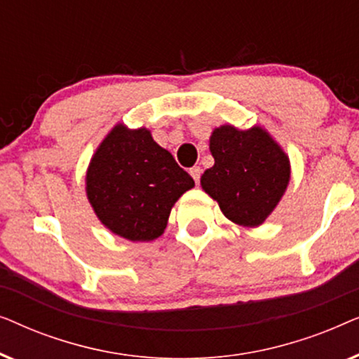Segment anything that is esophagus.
Masks as SVG:
<instances>
[{"instance_id": "1", "label": "esophagus", "mask_w": 359, "mask_h": 359, "mask_svg": "<svg viewBox=\"0 0 359 359\" xmlns=\"http://www.w3.org/2000/svg\"><path fill=\"white\" fill-rule=\"evenodd\" d=\"M189 175L193 176V180L196 181V184H198L199 180H201V175H203V168H201V166H193V168L189 170Z\"/></svg>"}]
</instances>
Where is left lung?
Segmentation results:
<instances>
[{"label": "left lung", "instance_id": "obj_1", "mask_svg": "<svg viewBox=\"0 0 359 359\" xmlns=\"http://www.w3.org/2000/svg\"><path fill=\"white\" fill-rule=\"evenodd\" d=\"M214 166L201 176V186L222 214L242 227H259L286 193L291 161L263 127H215L209 139Z\"/></svg>", "mask_w": 359, "mask_h": 359}]
</instances>
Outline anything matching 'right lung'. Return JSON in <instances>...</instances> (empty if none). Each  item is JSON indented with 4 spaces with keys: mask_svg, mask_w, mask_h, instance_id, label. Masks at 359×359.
<instances>
[{
    "mask_svg": "<svg viewBox=\"0 0 359 359\" xmlns=\"http://www.w3.org/2000/svg\"><path fill=\"white\" fill-rule=\"evenodd\" d=\"M194 181L145 127H112L91 156L86 196L96 217L114 235L151 242L165 232L176 201Z\"/></svg>",
    "mask_w": 359,
    "mask_h": 359,
    "instance_id": "right-lung-1",
    "label": "right lung"
}]
</instances>
